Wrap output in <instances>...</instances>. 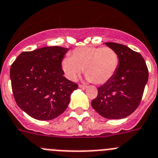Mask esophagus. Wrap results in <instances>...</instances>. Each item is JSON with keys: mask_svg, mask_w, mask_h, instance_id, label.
Masks as SVG:
<instances>
[{"mask_svg": "<svg viewBox=\"0 0 158 158\" xmlns=\"http://www.w3.org/2000/svg\"><path fill=\"white\" fill-rule=\"evenodd\" d=\"M79 86L81 88V89H85L86 87H87V86H86V85H82V84L79 85Z\"/></svg>", "mask_w": 158, "mask_h": 158, "instance_id": "34e87169", "label": "esophagus"}]
</instances>
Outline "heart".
I'll list each match as a JSON object with an SVG mask.
<instances>
[{
  "label": "heart",
  "instance_id": "obj_1",
  "mask_svg": "<svg viewBox=\"0 0 158 158\" xmlns=\"http://www.w3.org/2000/svg\"><path fill=\"white\" fill-rule=\"evenodd\" d=\"M61 64L65 75L71 80H76L84 69L88 80L104 84L116 75L120 56L110 47L86 46L74 49L72 56L64 58Z\"/></svg>",
  "mask_w": 158,
  "mask_h": 158
}]
</instances>
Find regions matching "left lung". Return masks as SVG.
I'll list each match as a JSON object with an SVG mask.
<instances>
[{
	"label": "left lung",
	"instance_id": "left-lung-1",
	"mask_svg": "<svg viewBox=\"0 0 158 158\" xmlns=\"http://www.w3.org/2000/svg\"><path fill=\"white\" fill-rule=\"evenodd\" d=\"M106 44L117 52L120 64L113 79L98 88L91 106L103 117L123 119L139 107L148 81V69L139 52L122 44Z\"/></svg>",
	"mask_w": 158,
	"mask_h": 158
}]
</instances>
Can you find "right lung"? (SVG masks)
Here are the masks:
<instances>
[{
  "mask_svg": "<svg viewBox=\"0 0 158 158\" xmlns=\"http://www.w3.org/2000/svg\"><path fill=\"white\" fill-rule=\"evenodd\" d=\"M68 48L49 46L23 52L12 63L10 79L15 102L39 120L57 117L67 109L76 82L64 76L61 61Z\"/></svg>",
  "mask_w": 158,
  "mask_h": 158,
  "instance_id": "right-lung-1",
  "label": "right lung"
}]
</instances>
